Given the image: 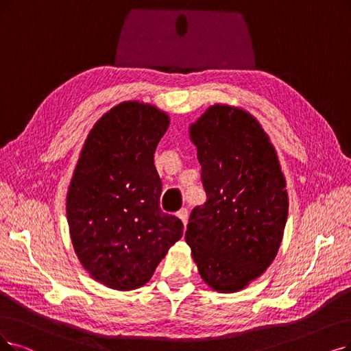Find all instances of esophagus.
I'll return each mask as SVG.
<instances>
[{"mask_svg":"<svg viewBox=\"0 0 351 351\" xmlns=\"http://www.w3.org/2000/svg\"><path fill=\"white\" fill-rule=\"evenodd\" d=\"M177 217L181 220V223H183L184 228H186L187 220H189V212H187V208H181L180 212L177 213Z\"/></svg>","mask_w":351,"mask_h":351,"instance_id":"1","label":"esophagus"}]
</instances>
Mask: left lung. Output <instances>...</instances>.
Listing matches in <instances>:
<instances>
[{
    "label": "left lung",
    "mask_w": 351,
    "mask_h": 351,
    "mask_svg": "<svg viewBox=\"0 0 351 351\" xmlns=\"http://www.w3.org/2000/svg\"><path fill=\"white\" fill-rule=\"evenodd\" d=\"M206 203L189 219L186 242L203 281L245 289L274 262L288 217L287 181L271 139L239 106L216 104L189 127Z\"/></svg>",
    "instance_id": "8db88e82"
}]
</instances>
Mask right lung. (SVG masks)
<instances>
[{
  "mask_svg": "<svg viewBox=\"0 0 351 351\" xmlns=\"http://www.w3.org/2000/svg\"><path fill=\"white\" fill-rule=\"evenodd\" d=\"M170 117L127 101L95 122L66 195L69 233L95 281L117 291L144 287L183 236V223L160 208L154 152Z\"/></svg>",
  "mask_w": 351,
  "mask_h": 351,
  "instance_id": "obj_1",
  "label": "right lung"
}]
</instances>
